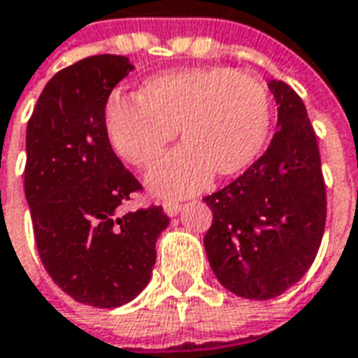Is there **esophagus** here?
<instances>
[{
  "label": "esophagus",
  "instance_id": "obj_1",
  "mask_svg": "<svg viewBox=\"0 0 358 358\" xmlns=\"http://www.w3.org/2000/svg\"><path fill=\"white\" fill-rule=\"evenodd\" d=\"M164 211H166L168 217H176L177 213L181 211V204H179V202H166V204H164Z\"/></svg>",
  "mask_w": 358,
  "mask_h": 358
}]
</instances>
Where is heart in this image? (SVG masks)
I'll return each instance as SVG.
<instances>
[{
	"label": "heart",
	"mask_w": 358,
	"mask_h": 358,
	"mask_svg": "<svg viewBox=\"0 0 358 358\" xmlns=\"http://www.w3.org/2000/svg\"><path fill=\"white\" fill-rule=\"evenodd\" d=\"M271 103L265 83L227 66L168 70L148 78L137 99H112L104 127L112 148L137 168L162 158L177 127L185 147L148 173L150 192L189 196L215 176L248 168L267 139Z\"/></svg>",
	"instance_id": "obj_1"
}]
</instances>
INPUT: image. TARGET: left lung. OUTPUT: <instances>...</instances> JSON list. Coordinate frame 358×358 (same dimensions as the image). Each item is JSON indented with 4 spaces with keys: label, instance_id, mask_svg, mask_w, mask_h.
Here are the masks:
<instances>
[{
    "label": "left lung",
    "instance_id": "8db88e82",
    "mask_svg": "<svg viewBox=\"0 0 358 358\" xmlns=\"http://www.w3.org/2000/svg\"><path fill=\"white\" fill-rule=\"evenodd\" d=\"M276 129L262 158L204 198L213 213L204 248L211 271L234 296L273 299L301 278L324 234L326 190L317 135L303 101L268 80Z\"/></svg>",
    "mask_w": 358,
    "mask_h": 358
}]
</instances>
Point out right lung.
Here are the masks:
<instances>
[{
    "mask_svg": "<svg viewBox=\"0 0 358 358\" xmlns=\"http://www.w3.org/2000/svg\"><path fill=\"white\" fill-rule=\"evenodd\" d=\"M133 69L127 57L96 55L61 70L26 127L24 194L41 263L62 292L101 309L145 289L169 225L160 206L122 213L141 185L112 150L104 106Z\"/></svg>",
    "mask_w": 358,
    "mask_h": 358,
    "instance_id": "1",
    "label": "right lung"
}]
</instances>
